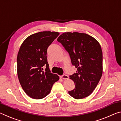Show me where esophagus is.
Here are the masks:
<instances>
[{
	"label": "esophagus",
	"instance_id": "esophagus-1",
	"mask_svg": "<svg viewBox=\"0 0 121 121\" xmlns=\"http://www.w3.org/2000/svg\"><path fill=\"white\" fill-rule=\"evenodd\" d=\"M61 78L63 79H66L68 78V76L66 75H63L62 76H61Z\"/></svg>",
	"mask_w": 121,
	"mask_h": 121
}]
</instances>
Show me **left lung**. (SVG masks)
Instances as JSON below:
<instances>
[{
  "instance_id": "8db88e82",
  "label": "left lung",
  "mask_w": 121,
  "mask_h": 121,
  "mask_svg": "<svg viewBox=\"0 0 121 121\" xmlns=\"http://www.w3.org/2000/svg\"><path fill=\"white\" fill-rule=\"evenodd\" d=\"M68 52L71 63L77 68L70 76L75 89L69 91L76 99L90 95L95 89L102 74V52L99 42L84 33L65 32L57 39Z\"/></svg>"
}]
</instances>
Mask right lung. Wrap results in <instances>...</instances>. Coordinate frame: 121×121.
<instances>
[{"mask_svg": "<svg viewBox=\"0 0 121 121\" xmlns=\"http://www.w3.org/2000/svg\"><path fill=\"white\" fill-rule=\"evenodd\" d=\"M59 35L54 31L37 32L26 38L20 47L17 57V76L22 89L30 98L45 97L59 79L58 75L51 73L46 56L48 46Z\"/></svg>", "mask_w": 121, "mask_h": 121, "instance_id": "1", "label": "right lung"}]
</instances>
